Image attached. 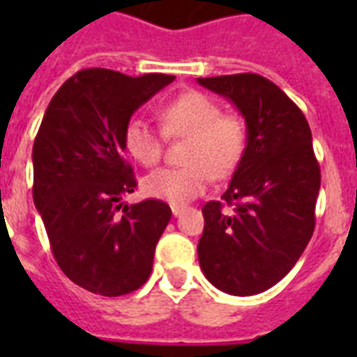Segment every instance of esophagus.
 <instances>
[{
  "mask_svg": "<svg viewBox=\"0 0 357 357\" xmlns=\"http://www.w3.org/2000/svg\"><path fill=\"white\" fill-rule=\"evenodd\" d=\"M183 213V207H179V206H172V215L174 217H179Z\"/></svg>",
  "mask_w": 357,
  "mask_h": 357,
  "instance_id": "esophagus-1",
  "label": "esophagus"
}]
</instances>
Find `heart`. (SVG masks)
Returning <instances> with one entry per match:
<instances>
[{"label":"heart","instance_id":"b5f03b06","mask_svg":"<svg viewBox=\"0 0 357 357\" xmlns=\"http://www.w3.org/2000/svg\"><path fill=\"white\" fill-rule=\"evenodd\" d=\"M162 133L187 139L183 167L157 168L142 179L146 196L181 206L206 190L211 176L228 178L243 159L246 128L237 116L222 114L213 98L190 91L159 107ZM162 133L142 119L123 128V146L142 167H153L162 153Z\"/></svg>","mask_w":357,"mask_h":357}]
</instances>
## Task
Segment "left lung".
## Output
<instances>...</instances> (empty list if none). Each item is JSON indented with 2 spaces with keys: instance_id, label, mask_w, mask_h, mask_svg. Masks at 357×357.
Returning <instances> with one entry per match:
<instances>
[{
  "instance_id": "8db88e82",
  "label": "left lung",
  "mask_w": 357,
  "mask_h": 357,
  "mask_svg": "<svg viewBox=\"0 0 357 357\" xmlns=\"http://www.w3.org/2000/svg\"><path fill=\"white\" fill-rule=\"evenodd\" d=\"M246 122V148L220 202H207L198 259L217 289L263 293L300 259L315 229L321 189L311 129L291 98L257 74L198 77ZM234 213L223 211V204Z\"/></svg>"
}]
</instances>
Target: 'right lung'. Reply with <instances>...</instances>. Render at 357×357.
Returning <instances> with one entry per match:
<instances>
[{"instance_id": "1", "label": "right lung", "mask_w": 357, "mask_h": 357, "mask_svg": "<svg viewBox=\"0 0 357 357\" xmlns=\"http://www.w3.org/2000/svg\"><path fill=\"white\" fill-rule=\"evenodd\" d=\"M174 79L79 70L55 92L36 133L35 207L61 271L94 294L122 296L150 278L157 241L172 211L161 200L122 206L137 187L123 159V128Z\"/></svg>"}]
</instances>
